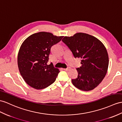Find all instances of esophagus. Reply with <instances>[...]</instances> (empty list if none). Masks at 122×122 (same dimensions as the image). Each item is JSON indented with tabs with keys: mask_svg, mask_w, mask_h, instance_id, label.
I'll list each match as a JSON object with an SVG mask.
<instances>
[{
	"mask_svg": "<svg viewBox=\"0 0 122 122\" xmlns=\"http://www.w3.org/2000/svg\"><path fill=\"white\" fill-rule=\"evenodd\" d=\"M70 69H71V68H70V67H68V68H64V70H66V71H69V70H70Z\"/></svg>",
	"mask_w": 122,
	"mask_h": 122,
	"instance_id": "esophagus-1",
	"label": "esophagus"
}]
</instances>
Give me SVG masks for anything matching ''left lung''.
Returning <instances> with one entry per match:
<instances>
[{
    "label": "left lung",
    "instance_id": "8db88e82",
    "mask_svg": "<svg viewBox=\"0 0 122 122\" xmlns=\"http://www.w3.org/2000/svg\"><path fill=\"white\" fill-rule=\"evenodd\" d=\"M62 41L75 58L82 59L81 66L76 69L78 77L71 80L73 85L82 91L94 90L102 82L108 71L109 56L105 46L97 38L82 32L65 36Z\"/></svg>",
    "mask_w": 122,
    "mask_h": 122
}]
</instances>
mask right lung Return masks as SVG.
I'll return each mask as SVG.
<instances>
[{
	"instance_id": "right-lung-1",
	"label": "right lung",
	"mask_w": 122,
	"mask_h": 122,
	"mask_svg": "<svg viewBox=\"0 0 122 122\" xmlns=\"http://www.w3.org/2000/svg\"><path fill=\"white\" fill-rule=\"evenodd\" d=\"M63 37L41 31L30 35L22 43L17 55V65L20 75L31 87L41 90L55 82L59 70L52 63H47L52 46Z\"/></svg>"
}]
</instances>
